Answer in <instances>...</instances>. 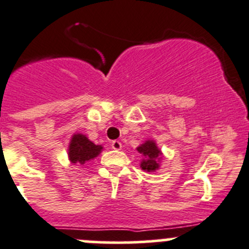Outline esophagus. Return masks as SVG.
I'll return each mask as SVG.
<instances>
[{
	"label": "esophagus",
	"instance_id": "obj_1",
	"mask_svg": "<svg viewBox=\"0 0 249 249\" xmlns=\"http://www.w3.org/2000/svg\"><path fill=\"white\" fill-rule=\"evenodd\" d=\"M110 146H112V148L115 149V151H119V149H122V142L115 140V141H112Z\"/></svg>",
	"mask_w": 249,
	"mask_h": 249
}]
</instances>
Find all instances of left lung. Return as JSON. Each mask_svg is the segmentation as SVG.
<instances>
[{"label": "left lung", "instance_id": "left-lung-1", "mask_svg": "<svg viewBox=\"0 0 249 249\" xmlns=\"http://www.w3.org/2000/svg\"><path fill=\"white\" fill-rule=\"evenodd\" d=\"M137 151L139 153H141L143 156L140 166L142 168V170L146 171H154L159 168V160L161 158V152L160 149L157 147L156 142L153 140H147L144 143H142L141 146L137 147Z\"/></svg>", "mask_w": 249, "mask_h": 249}]
</instances>
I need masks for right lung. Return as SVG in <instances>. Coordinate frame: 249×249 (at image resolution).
Here are the masks:
<instances>
[{"mask_svg": "<svg viewBox=\"0 0 249 249\" xmlns=\"http://www.w3.org/2000/svg\"><path fill=\"white\" fill-rule=\"evenodd\" d=\"M101 144H95L83 134H75L69 142L68 156L73 164L85 165L90 160L95 159L102 152Z\"/></svg>", "mask_w": 249, "mask_h": 249, "instance_id": "right-lung-1", "label": "right lung"}]
</instances>
